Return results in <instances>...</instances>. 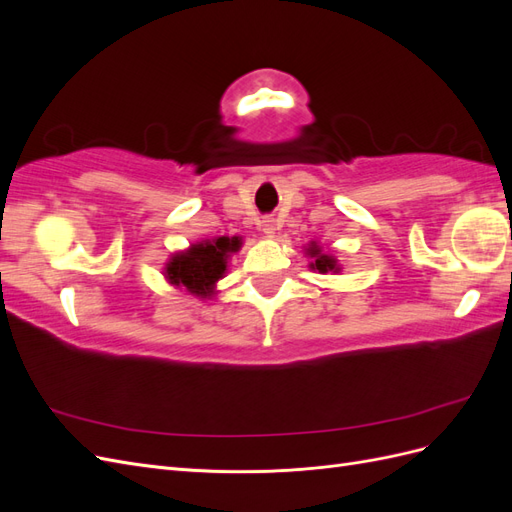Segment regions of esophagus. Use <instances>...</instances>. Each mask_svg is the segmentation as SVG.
I'll list each match as a JSON object with an SVG mask.
<instances>
[{
	"label": "esophagus",
	"mask_w": 512,
	"mask_h": 512,
	"mask_svg": "<svg viewBox=\"0 0 512 512\" xmlns=\"http://www.w3.org/2000/svg\"><path fill=\"white\" fill-rule=\"evenodd\" d=\"M262 230H265L267 235H273V232H275V220L273 218H262Z\"/></svg>",
	"instance_id": "34e87169"
}]
</instances>
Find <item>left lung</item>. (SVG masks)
Returning a JSON list of instances; mask_svg holds the SVG:
<instances>
[{
	"label": "left lung",
	"instance_id": "left-lung-1",
	"mask_svg": "<svg viewBox=\"0 0 512 512\" xmlns=\"http://www.w3.org/2000/svg\"><path fill=\"white\" fill-rule=\"evenodd\" d=\"M307 256L314 258V262H312V265H309V267H312V269L318 271V273H329V271L337 273V271H339L337 260H335L333 256H329V254H324L322 247L316 245V243H312V245L307 247Z\"/></svg>",
	"mask_w": 512,
	"mask_h": 512
}]
</instances>
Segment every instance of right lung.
Segmentation results:
<instances>
[{
	"mask_svg": "<svg viewBox=\"0 0 512 512\" xmlns=\"http://www.w3.org/2000/svg\"><path fill=\"white\" fill-rule=\"evenodd\" d=\"M239 247L241 237H218L194 243L185 252L173 254V258L166 262V280L200 299H207L226 273L228 256L239 252Z\"/></svg>",
	"mask_w": 512,
	"mask_h": 512,
	"instance_id": "obj_1",
	"label": "right lung"
}]
</instances>
